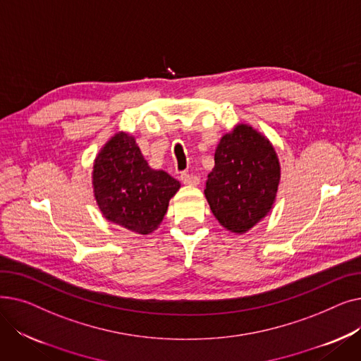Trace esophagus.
Here are the masks:
<instances>
[{
    "instance_id": "esophagus-1",
    "label": "esophagus",
    "mask_w": 361,
    "mask_h": 361,
    "mask_svg": "<svg viewBox=\"0 0 361 361\" xmlns=\"http://www.w3.org/2000/svg\"><path fill=\"white\" fill-rule=\"evenodd\" d=\"M181 181H183L185 185H197V184H199V177H196V176H193V174L183 173V174H181Z\"/></svg>"
}]
</instances>
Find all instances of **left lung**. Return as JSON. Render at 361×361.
Instances as JSON below:
<instances>
[{
  "label": "left lung",
  "instance_id": "obj_1",
  "mask_svg": "<svg viewBox=\"0 0 361 361\" xmlns=\"http://www.w3.org/2000/svg\"><path fill=\"white\" fill-rule=\"evenodd\" d=\"M279 181L281 164L271 140L238 123L216 146L204 196L225 230L244 234L272 211Z\"/></svg>",
  "mask_w": 361,
  "mask_h": 361
}]
</instances>
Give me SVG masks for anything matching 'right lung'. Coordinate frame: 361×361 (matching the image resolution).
I'll return each instance as SVG.
<instances>
[{
    "label": "right lung",
    "instance_id": "1",
    "mask_svg": "<svg viewBox=\"0 0 361 361\" xmlns=\"http://www.w3.org/2000/svg\"><path fill=\"white\" fill-rule=\"evenodd\" d=\"M180 187L165 171L149 166L127 131L116 133L93 161L92 188L101 214L131 233H154Z\"/></svg>",
    "mask_w": 361,
    "mask_h": 361
}]
</instances>
